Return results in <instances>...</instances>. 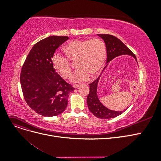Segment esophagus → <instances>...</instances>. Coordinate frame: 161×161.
Returning <instances> with one entry per match:
<instances>
[{
	"label": "esophagus",
	"mask_w": 161,
	"mask_h": 161,
	"mask_svg": "<svg viewBox=\"0 0 161 161\" xmlns=\"http://www.w3.org/2000/svg\"><path fill=\"white\" fill-rule=\"evenodd\" d=\"M79 86H80V84H75V85H73V87H74V88H75V89L78 88V87H79Z\"/></svg>",
	"instance_id": "esophagus-1"
}]
</instances>
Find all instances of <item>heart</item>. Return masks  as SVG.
I'll return each mask as SVG.
<instances>
[{"instance_id":"obj_1","label":"heart","mask_w":161,"mask_h":161,"mask_svg":"<svg viewBox=\"0 0 161 161\" xmlns=\"http://www.w3.org/2000/svg\"><path fill=\"white\" fill-rule=\"evenodd\" d=\"M67 56L56 52L52 57L53 68L63 79L70 76L72 65L70 60H77L79 68L71 77L73 82L88 80L91 75L95 76L103 68L107 58L105 43L100 39L75 40L64 46Z\"/></svg>"}]
</instances>
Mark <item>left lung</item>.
<instances>
[{
	"label": "left lung",
	"mask_w": 161,
	"mask_h": 161,
	"mask_svg": "<svg viewBox=\"0 0 161 161\" xmlns=\"http://www.w3.org/2000/svg\"><path fill=\"white\" fill-rule=\"evenodd\" d=\"M97 35L103 39L105 42L107 48V63L109 62L116 57L125 54L131 56L137 61L136 57L132 52L118 37L109 35V34H97ZM108 65V64L105 66L103 70ZM99 78L100 76L95 80L89 85L90 86V91L86 98V103L89 109L95 116L100 119H109L115 118V117L123 114L124 111H112L105 108L101 103L97 93V85H98ZM125 110L126 109H125Z\"/></svg>",
	"instance_id": "left-lung-1"
}]
</instances>
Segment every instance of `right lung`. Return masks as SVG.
Returning <instances> with one entry per match:
<instances>
[{
    "mask_svg": "<svg viewBox=\"0 0 161 161\" xmlns=\"http://www.w3.org/2000/svg\"><path fill=\"white\" fill-rule=\"evenodd\" d=\"M69 39L50 36L33 46L22 66L20 82L24 99L30 108L43 116L62 114L68 105L69 94L75 90L62 79L52 64L57 48Z\"/></svg>",
    "mask_w": 161,
    "mask_h": 161,
    "instance_id": "1",
    "label": "right lung"
}]
</instances>
